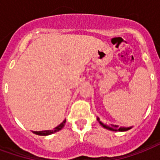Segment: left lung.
I'll list each match as a JSON object with an SVG mask.
<instances>
[{"mask_svg":"<svg viewBox=\"0 0 160 160\" xmlns=\"http://www.w3.org/2000/svg\"><path fill=\"white\" fill-rule=\"evenodd\" d=\"M98 121L100 122V124L102 125V127L105 128H108V129H110V130H112V131H127L128 129H129V128H118V126H117V125H111V127H108V126H107V125L103 124L102 122H100V119L98 118Z\"/></svg>","mask_w":160,"mask_h":160,"instance_id":"8db88e82","label":"left lung"}]
</instances>
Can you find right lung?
Here are the masks:
<instances>
[{"instance_id":"1","label":"right lung","mask_w":160,"mask_h":160,"mask_svg":"<svg viewBox=\"0 0 160 160\" xmlns=\"http://www.w3.org/2000/svg\"><path fill=\"white\" fill-rule=\"evenodd\" d=\"M65 122H66V119L64 120L61 124H59L58 127H56L53 130H45V131H32L33 133H35V134H38V135H42V136H46V135H49V134H52L53 133H56V132H58V131L61 130L63 127H64V125H65Z\"/></svg>"}]
</instances>
